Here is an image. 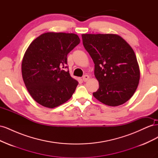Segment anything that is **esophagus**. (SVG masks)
<instances>
[{
	"mask_svg": "<svg viewBox=\"0 0 158 158\" xmlns=\"http://www.w3.org/2000/svg\"><path fill=\"white\" fill-rule=\"evenodd\" d=\"M89 78V76L87 75V74H85V75L83 76V77H82V80H83L84 82H87V81L88 80Z\"/></svg>",
	"mask_w": 158,
	"mask_h": 158,
	"instance_id": "1",
	"label": "esophagus"
}]
</instances>
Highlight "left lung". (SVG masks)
<instances>
[{
	"mask_svg": "<svg viewBox=\"0 0 158 158\" xmlns=\"http://www.w3.org/2000/svg\"><path fill=\"white\" fill-rule=\"evenodd\" d=\"M82 43L95 64L99 89L94 96L109 106L130 99L138 87L140 69L132 47L114 34H83Z\"/></svg>",
	"mask_w": 158,
	"mask_h": 158,
	"instance_id": "8db88e82",
	"label": "left lung"
}]
</instances>
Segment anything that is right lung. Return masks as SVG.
Masks as SVG:
<instances>
[{"instance_id": "right-lung-1", "label": "right lung", "mask_w": 158, "mask_h": 158, "mask_svg": "<svg viewBox=\"0 0 158 158\" xmlns=\"http://www.w3.org/2000/svg\"><path fill=\"white\" fill-rule=\"evenodd\" d=\"M80 42L74 33H45L33 40L23 58L22 74L32 98L54 108L71 98L78 82L71 77L67 55Z\"/></svg>"}]
</instances>
